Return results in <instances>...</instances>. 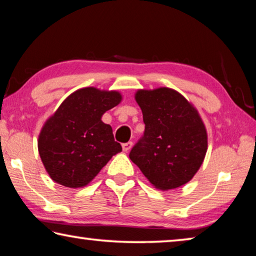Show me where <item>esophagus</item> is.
Here are the masks:
<instances>
[{"label": "esophagus", "mask_w": 256, "mask_h": 256, "mask_svg": "<svg viewBox=\"0 0 256 256\" xmlns=\"http://www.w3.org/2000/svg\"><path fill=\"white\" fill-rule=\"evenodd\" d=\"M132 146H133V144H132L131 141H130V142H126V144H122L123 151H125V152H128V151L132 148Z\"/></svg>", "instance_id": "34e87169"}]
</instances>
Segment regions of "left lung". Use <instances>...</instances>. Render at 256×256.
Masks as SVG:
<instances>
[{
    "label": "left lung",
    "mask_w": 256,
    "mask_h": 256,
    "mask_svg": "<svg viewBox=\"0 0 256 256\" xmlns=\"http://www.w3.org/2000/svg\"><path fill=\"white\" fill-rule=\"evenodd\" d=\"M144 133L130 159L156 188H176L196 175L206 152V131L198 112L175 90H138Z\"/></svg>",
    "instance_id": "1"
}]
</instances>
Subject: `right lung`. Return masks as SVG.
I'll return each instance as SVG.
<instances>
[{
  "mask_svg": "<svg viewBox=\"0 0 256 256\" xmlns=\"http://www.w3.org/2000/svg\"><path fill=\"white\" fill-rule=\"evenodd\" d=\"M118 92L76 90L45 123L38 151L50 178L66 188H82L110 159L122 151L112 126L102 123L105 112L118 105Z\"/></svg>",
  "mask_w": 256,
  "mask_h": 256,
  "instance_id": "right-lung-1",
  "label": "right lung"
}]
</instances>
